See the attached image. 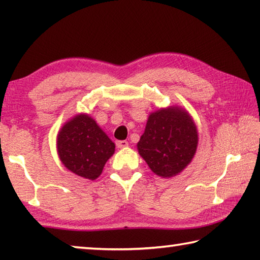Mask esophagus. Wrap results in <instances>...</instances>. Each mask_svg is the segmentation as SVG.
<instances>
[{
	"mask_svg": "<svg viewBox=\"0 0 260 260\" xmlns=\"http://www.w3.org/2000/svg\"><path fill=\"white\" fill-rule=\"evenodd\" d=\"M116 144L118 148H125L128 146V142H127V141H117Z\"/></svg>",
	"mask_w": 260,
	"mask_h": 260,
	"instance_id": "34e87169",
	"label": "esophagus"
}]
</instances>
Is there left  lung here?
<instances>
[{
	"label": "left lung",
	"instance_id": "1",
	"mask_svg": "<svg viewBox=\"0 0 260 260\" xmlns=\"http://www.w3.org/2000/svg\"><path fill=\"white\" fill-rule=\"evenodd\" d=\"M199 132L186 109L161 108L148 117L138 150L153 173L172 178L190 164L197 150Z\"/></svg>",
	"mask_w": 260,
	"mask_h": 260
}]
</instances>
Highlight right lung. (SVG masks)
I'll list each match as a JSON object with an SVG mask.
<instances>
[{"mask_svg": "<svg viewBox=\"0 0 260 260\" xmlns=\"http://www.w3.org/2000/svg\"><path fill=\"white\" fill-rule=\"evenodd\" d=\"M57 153L70 172L88 180L98 179L114 153V143L93 118L79 113L57 134Z\"/></svg>", "mask_w": 260, "mask_h": 260, "instance_id": "1", "label": "right lung"}]
</instances>
